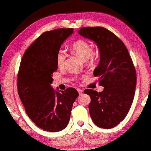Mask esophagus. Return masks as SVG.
Returning <instances> with one entry per match:
<instances>
[{
	"mask_svg": "<svg viewBox=\"0 0 151 151\" xmlns=\"http://www.w3.org/2000/svg\"><path fill=\"white\" fill-rule=\"evenodd\" d=\"M78 92L79 95H82V94H83V90H81V89H78Z\"/></svg>",
	"mask_w": 151,
	"mask_h": 151,
	"instance_id": "1",
	"label": "esophagus"
}]
</instances>
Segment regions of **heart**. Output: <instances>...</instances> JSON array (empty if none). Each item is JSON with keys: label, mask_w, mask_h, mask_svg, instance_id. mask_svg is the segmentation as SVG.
<instances>
[{"label": "heart", "mask_w": 151, "mask_h": 151, "mask_svg": "<svg viewBox=\"0 0 151 151\" xmlns=\"http://www.w3.org/2000/svg\"><path fill=\"white\" fill-rule=\"evenodd\" d=\"M71 50L75 55L92 64L96 60L97 54L93 52L92 45L84 40H78L72 44ZM66 60V53L64 50H59L57 55V63L59 68L64 66Z\"/></svg>", "instance_id": "1"}]
</instances>
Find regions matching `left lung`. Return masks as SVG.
I'll return each instance as SVG.
<instances>
[{
    "instance_id": "left-lung-1",
    "label": "left lung",
    "mask_w": 151,
    "mask_h": 151,
    "mask_svg": "<svg viewBox=\"0 0 151 151\" xmlns=\"http://www.w3.org/2000/svg\"><path fill=\"white\" fill-rule=\"evenodd\" d=\"M78 33L95 42L100 53L94 76L104 90L84 91L91 98V118L99 127L113 128L124 120L132 104L137 85L133 61L122 40L105 28L83 27Z\"/></svg>"
}]
</instances>
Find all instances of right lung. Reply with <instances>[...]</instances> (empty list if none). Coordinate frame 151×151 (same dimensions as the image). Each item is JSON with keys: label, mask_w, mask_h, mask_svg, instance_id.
<instances>
[{"label": "right lung", "mask_w": 151, "mask_h": 151, "mask_svg": "<svg viewBox=\"0 0 151 151\" xmlns=\"http://www.w3.org/2000/svg\"><path fill=\"white\" fill-rule=\"evenodd\" d=\"M73 33V29H59L42 33L26 50L20 64L19 96L29 118L45 131L57 132L66 127L79 95L75 88L59 92L51 86L58 68L57 53Z\"/></svg>", "instance_id": "add662e5"}]
</instances>
